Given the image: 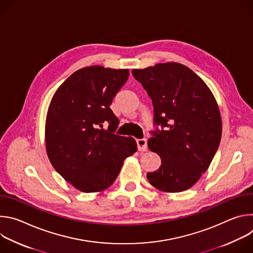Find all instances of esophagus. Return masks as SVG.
<instances>
[{
	"instance_id": "esophagus-1",
	"label": "esophagus",
	"mask_w": 253,
	"mask_h": 253,
	"mask_svg": "<svg viewBox=\"0 0 253 253\" xmlns=\"http://www.w3.org/2000/svg\"><path fill=\"white\" fill-rule=\"evenodd\" d=\"M137 146H138L139 151H146L147 150V139L146 138L137 139Z\"/></svg>"
}]
</instances>
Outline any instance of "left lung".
I'll return each mask as SVG.
<instances>
[{
  "mask_svg": "<svg viewBox=\"0 0 253 253\" xmlns=\"http://www.w3.org/2000/svg\"><path fill=\"white\" fill-rule=\"evenodd\" d=\"M132 75L154 108L148 148L160 156L161 166L147 173L148 181L164 192L184 191L198 181L219 147L217 103L203 80L182 64L135 69Z\"/></svg>",
  "mask_w": 253,
  "mask_h": 253,
  "instance_id": "obj_1",
  "label": "left lung"
}]
</instances>
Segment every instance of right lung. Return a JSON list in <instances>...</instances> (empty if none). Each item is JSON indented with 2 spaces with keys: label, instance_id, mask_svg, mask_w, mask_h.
Segmentation results:
<instances>
[{
  "label": "right lung",
  "instance_id": "right-lung-1",
  "mask_svg": "<svg viewBox=\"0 0 253 253\" xmlns=\"http://www.w3.org/2000/svg\"><path fill=\"white\" fill-rule=\"evenodd\" d=\"M129 76L127 69L86 67L56 91L46 118V149L55 170L82 192H98L117 178L137 151L134 138L115 134L110 105Z\"/></svg>",
  "mask_w": 253,
  "mask_h": 253
}]
</instances>
